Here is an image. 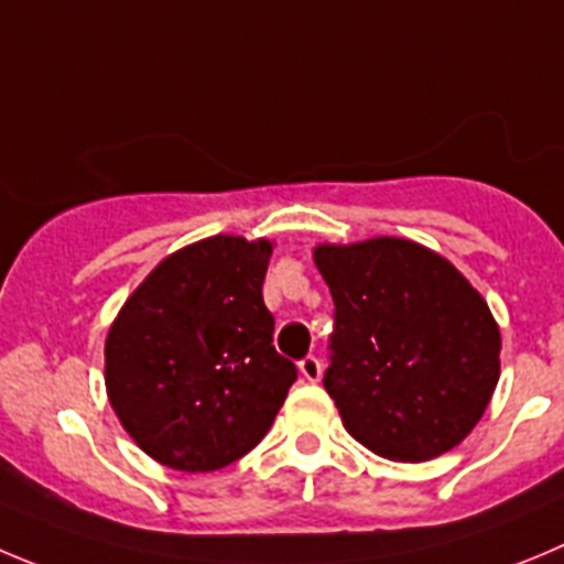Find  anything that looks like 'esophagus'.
Instances as JSON below:
<instances>
[{"label":"esophagus","mask_w":564,"mask_h":564,"mask_svg":"<svg viewBox=\"0 0 564 564\" xmlns=\"http://www.w3.org/2000/svg\"><path fill=\"white\" fill-rule=\"evenodd\" d=\"M297 367H300V376L306 378L308 383H317L319 378H323V361H319L317 356H306Z\"/></svg>","instance_id":"obj_1"}]
</instances>
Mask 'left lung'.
<instances>
[{
    "mask_svg": "<svg viewBox=\"0 0 564 564\" xmlns=\"http://www.w3.org/2000/svg\"><path fill=\"white\" fill-rule=\"evenodd\" d=\"M334 297L325 389L347 434L392 462H429L481 420L501 330L448 258L401 236L317 245Z\"/></svg>",
    "mask_w": 564,
    "mask_h": 564,
    "instance_id": "obj_1",
    "label": "left lung"
}]
</instances>
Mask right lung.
<instances>
[{"label": "right lung", "mask_w": 564, "mask_h": 564, "mask_svg": "<svg viewBox=\"0 0 564 564\" xmlns=\"http://www.w3.org/2000/svg\"><path fill=\"white\" fill-rule=\"evenodd\" d=\"M270 239L219 234L166 256L105 339V389L133 442L181 473H210L264 440L297 370L264 306Z\"/></svg>", "instance_id": "obj_1"}]
</instances>
